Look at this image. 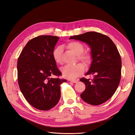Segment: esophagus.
I'll return each instance as SVG.
<instances>
[{"instance_id":"34e87169","label":"esophagus","mask_w":135,"mask_h":135,"mask_svg":"<svg viewBox=\"0 0 135 135\" xmlns=\"http://www.w3.org/2000/svg\"><path fill=\"white\" fill-rule=\"evenodd\" d=\"M69 81H71V82L74 83H76L78 82V80H69Z\"/></svg>"}]
</instances>
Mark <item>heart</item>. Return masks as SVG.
Masks as SVG:
<instances>
[{"instance_id":"heart-1","label":"heart","mask_w":135,"mask_h":135,"mask_svg":"<svg viewBox=\"0 0 135 135\" xmlns=\"http://www.w3.org/2000/svg\"><path fill=\"white\" fill-rule=\"evenodd\" d=\"M68 48L77 55L78 59L83 62L85 65L90 64L91 61V55L88 53H83L84 51L83 45L78 42H71L67 45ZM63 48L62 46H59L54 49L52 53L53 58L56 63H62V55ZM84 71V66L81 64H77L74 65H66L61 69L62 75L66 78L74 79L82 74Z\"/></svg>"}]
</instances>
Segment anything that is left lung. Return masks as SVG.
<instances>
[{
  "label": "left lung",
  "mask_w": 135,
  "mask_h": 135,
  "mask_svg": "<svg viewBox=\"0 0 135 135\" xmlns=\"http://www.w3.org/2000/svg\"><path fill=\"white\" fill-rule=\"evenodd\" d=\"M71 39L86 43L91 48L92 61L85 75L93 77L80 79L85 85L81 98L92 105L104 103L115 92L120 80L122 61L117 47L108 36L95 31L73 36Z\"/></svg>",
  "instance_id": "obj_1"
}]
</instances>
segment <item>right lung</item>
I'll use <instances>...</instances> for the list:
<instances>
[{
    "instance_id": "1",
    "label": "right lung",
    "mask_w": 135,
    "mask_h": 135,
    "mask_svg": "<svg viewBox=\"0 0 135 135\" xmlns=\"http://www.w3.org/2000/svg\"><path fill=\"white\" fill-rule=\"evenodd\" d=\"M59 38L40 35L27 42L17 61L18 83L24 97L31 106L48 110L57 105L61 97L60 85L66 79L60 76L52 53Z\"/></svg>"
}]
</instances>
